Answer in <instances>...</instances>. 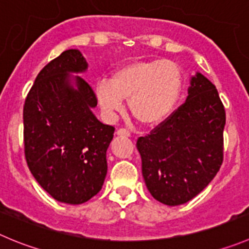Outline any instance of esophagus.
Here are the masks:
<instances>
[{"instance_id":"1","label":"esophagus","mask_w":249,"mask_h":249,"mask_svg":"<svg viewBox=\"0 0 249 249\" xmlns=\"http://www.w3.org/2000/svg\"><path fill=\"white\" fill-rule=\"evenodd\" d=\"M117 135L125 136V138H127V136H130V131L129 130L124 129V127H120V129L117 130Z\"/></svg>"}]
</instances>
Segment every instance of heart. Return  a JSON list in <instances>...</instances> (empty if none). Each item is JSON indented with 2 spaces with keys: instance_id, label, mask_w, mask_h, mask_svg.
<instances>
[{
  "instance_id": "1",
  "label": "heart",
  "mask_w": 249,
  "mask_h": 249,
  "mask_svg": "<svg viewBox=\"0 0 249 249\" xmlns=\"http://www.w3.org/2000/svg\"><path fill=\"white\" fill-rule=\"evenodd\" d=\"M183 89L180 67L171 60H139L123 65L109 81H99L94 92L102 110L113 117L127 101L131 115L143 125L169 117Z\"/></svg>"
}]
</instances>
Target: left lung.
Returning a JSON list of instances; mask_svg holds the SVG:
<instances>
[{
    "label": "left lung",
    "instance_id": "left-lung-1",
    "mask_svg": "<svg viewBox=\"0 0 249 249\" xmlns=\"http://www.w3.org/2000/svg\"><path fill=\"white\" fill-rule=\"evenodd\" d=\"M225 124L219 92L196 72L187 101L136 142L143 179L153 198L169 206L180 205L213 179L224 161Z\"/></svg>",
    "mask_w": 249,
    "mask_h": 249
}]
</instances>
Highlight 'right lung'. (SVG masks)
Segmentation results:
<instances>
[{"label":"right lung","instance_id":"right-lung-1","mask_svg":"<svg viewBox=\"0 0 249 249\" xmlns=\"http://www.w3.org/2000/svg\"><path fill=\"white\" fill-rule=\"evenodd\" d=\"M87 62L70 49L38 73L23 108L25 161L45 192L78 205L102 189L114 126L92 113L96 94L81 76Z\"/></svg>","mask_w":249,"mask_h":249}]
</instances>
